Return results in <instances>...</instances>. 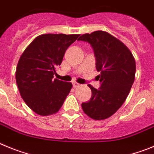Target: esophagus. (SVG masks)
<instances>
[{"mask_svg":"<svg viewBox=\"0 0 154 154\" xmlns=\"http://www.w3.org/2000/svg\"><path fill=\"white\" fill-rule=\"evenodd\" d=\"M73 86H74V87H80V84H78V83H77V82H74L73 83Z\"/></svg>","mask_w":154,"mask_h":154,"instance_id":"obj_1","label":"esophagus"}]
</instances>
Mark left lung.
I'll use <instances>...</instances> for the list:
<instances>
[{"label":"left lung","mask_w":154,"mask_h":154,"mask_svg":"<svg viewBox=\"0 0 154 154\" xmlns=\"http://www.w3.org/2000/svg\"><path fill=\"white\" fill-rule=\"evenodd\" d=\"M78 41L92 47L100 82L99 89L88 85L92 96L81 106L91 118L104 120L116 113L127 99L135 79V60L125 44L105 31L83 34Z\"/></svg>","instance_id":"obj_1"}]
</instances>
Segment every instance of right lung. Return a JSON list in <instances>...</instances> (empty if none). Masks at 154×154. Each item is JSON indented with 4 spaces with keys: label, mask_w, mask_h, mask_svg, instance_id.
<instances>
[{
    "label": "right lung",
    "mask_w": 154,
    "mask_h": 154,
    "mask_svg": "<svg viewBox=\"0 0 154 154\" xmlns=\"http://www.w3.org/2000/svg\"><path fill=\"white\" fill-rule=\"evenodd\" d=\"M79 34H46L24 50L16 69V82L23 101L41 116L60 110L72 88L70 82L54 79L65 51Z\"/></svg>",
    "instance_id": "add662e5"
}]
</instances>
